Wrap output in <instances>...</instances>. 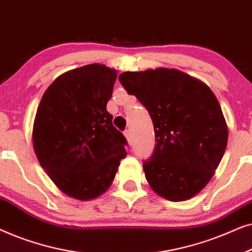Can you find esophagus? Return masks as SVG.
<instances>
[{"label":"esophagus","instance_id":"34e87169","mask_svg":"<svg viewBox=\"0 0 252 252\" xmlns=\"http://www.w3.org/2000/svg\"><path fill=\"white\" fill-rule=\"evenodd\" d=\"M124 135H125V137L127 139V141H128V143L132 142L133 136H132V132H130V129H126L125 132H124Z\"/></svg>","mask_w":252,"mask_h":252}]
</instances>
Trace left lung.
<instances>
[{
  "instance_id": "left-lung-1",
  "label": "left lung",
  "mask_w": 252,
  "mask_h": 252,
  "mask_svg": "<svg viewBox=\"0 0 252 252\" xmlns=\"http://www.w3.org/2000/svg\"><path fill=\"white\" fill-rule=\"evenodd\" d=\"M119 81L153 119L157 143L143 164L151 189L172 202L194 197L215 175L228 140L216 95L177 68L124 72Z\"/></svg>"
}]
</instances>
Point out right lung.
<instances>
[{
  "label": "right lung",
  "mask_w": 252,
  "mask_h": 252,
  "mask_svg": "<svg viewBox=\"0 0 252 252\" xmlns=\"http://www.w3.org/2000/svg\"><path fill=\"white\" fill-rule=\"evenodd\" d=\"M117 71L89 64L67 71L47 88L33 125L37 160L65 195L91 201L108 190L126 139L106 111Z\"/></svg>",
  "instance_id": "obj_1"
}]
</instances>
